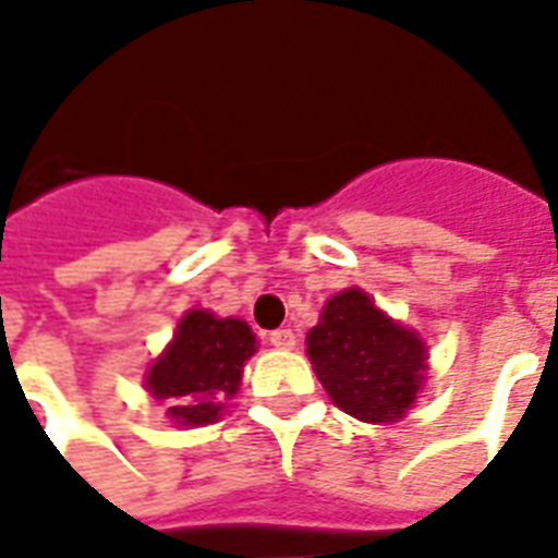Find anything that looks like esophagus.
Returning <instances> with one entry per match:
<instances>
[{
  "instance_id": "obj_1",
  "label": "esophagus",
  "mask_w": 558,
  "mask_h": 558,
  "mask_svg": "<svg viewBox=\"0 0 558 558\" xmlns=\"http://www.w3.org/2000/svg\"><path fill=\"white\" fill-rule=\"evenodd\" d=\"M268 342L275 345V349H292L295 345V333L290 328H278V331L268 333Z\"/></svg>"
}]
</instances>
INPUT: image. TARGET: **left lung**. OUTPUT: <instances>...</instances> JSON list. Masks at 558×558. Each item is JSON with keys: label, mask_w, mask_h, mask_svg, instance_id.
<instances>
[{"label": "left lung", "mask_w": 558, "mask_h": 558, "mask_svg": "<svg viewBox=\"0 0 558 558\" xmlns=\"http://www.w3.org/2000/svg\"><path fill=\"white\" fill-rule=\"evenodd\" d=\"M307 357L331 402L363 423H396L426 378V342L363 290H342L307 333Z\"/></svg>", "instance_id": "1"}]
</instances>
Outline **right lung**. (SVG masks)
Here are the masks:
<instances>
[{
	"label": "right lung",
	"mask_w": 558,
	"mask_h": 558,
	"mask_svg": "<svg viewBox=\"0 0 558 558\" xmlns=\"http://www.w3.org/2000/svg\"><path fill=\"white\" fill-rule=\"evenodd\" d=\"M257 352V337L242 319H218L209 311H189L147 369L144 387L168 402L165 414L177 426L216 423L225 402L239 393L242 366Z\"/></svg>",
	"instance_id": "1"
}]
</instances>
